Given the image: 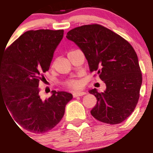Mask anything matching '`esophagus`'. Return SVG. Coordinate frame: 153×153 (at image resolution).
<instances>
[{"label":"esophagus","mask_w":153,"mask_h":153,"mask_svg":"<svg viewBox=\"0 0 153 153\" xmlns=\"http://www.w3.org/2000/svg\"><path fill=\"white\" fill-rule=\"evenodd\" d=\"M85 94H86V93L84 91H77L74 92V94H73V96H74V97H77L83 96V95H85Z\"/></svg>","instance_id":"1"}]
</instances>
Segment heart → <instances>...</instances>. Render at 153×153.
Segmentation results:
<instances>
[{"label":"heart","instance_id":"heart-1","mask_svg":"<svg viewBox=\"0 0 153 153\" xmlns=\"http://www.w3.org/2000/svg\"><path fill=\"white\" fill-rule=\"evenodd\" d=\"M68 86L71 88H73V89H76L79 86V83L76 81H72V82L68 83Z\"/></svg>","mask_w":153,"mask_h":153}]
</instances>
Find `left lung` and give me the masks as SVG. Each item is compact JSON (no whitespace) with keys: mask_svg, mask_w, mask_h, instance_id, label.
I'll list each match as a JSON object with an SVG mask.
<instances>
[{"mask_svg":"<svg viewBox=\"0 0 153 153\" xmlns=\"http://www.w3.org/2000/svg\"><path fill=\"white\" fill-rule=\"evenodd\" d=\"M66 38L84 53L90 71H97L106 89L98 93L90 113L108 124L120 123L134 111L139 99L142 75L138 58L131 45L121 36L99 24L84 25L71 30Z\"/></svg>","mask_w":153,"mask_h":153,"instance_id":"1","label":"left lung"}]
</instances>
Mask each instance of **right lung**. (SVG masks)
Wrapping results in <instances>:
<instances>
[{
    "label": "right lung",
    "mask_w": 153,
    "mask_h": 153,
    "mask_svg": "<svg viewBox=\"0 0 153 153\" xmlns=\"http://www.w3.org/2000/svg\"><path fill=\"white\" fill-rule=\"evenodd\" d=\"M63 37L64 30H28L0 56V101L17 123L34 134L56 126L73 98L65 91L53 90L45 100L39 95V82Z\"/></svg>",
    "instance_id": "add662e5"
}]
</instances>
